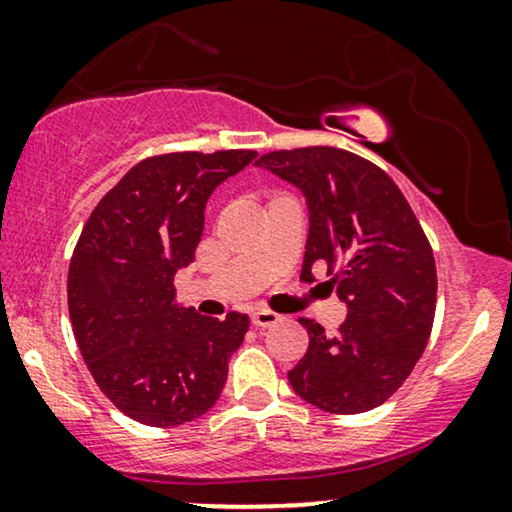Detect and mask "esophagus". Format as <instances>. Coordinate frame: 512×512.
<instances>
[{
	"label": "esophagus",
	"mask_w": 512,
	"mask_h": 512,
	"mask_svg": "<svg viewBox=\"0 0 512 512\" xmlns=\"http://www.w3.org/2000/svg\"><path fill=\"white\" fill-rule=\"evenodd\" d=\"M277 321H282L277 312H270V310H256L251 314V324L256 328H268V326H275Z\"/></svg>",
	"instance_id": "obj_1"
}]
</instances>
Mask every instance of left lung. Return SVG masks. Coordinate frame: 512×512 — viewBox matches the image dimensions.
<instances>
[{"mask_svg":"<svg viewBox=\"0 0 512 512\" xmlns=\"http://www.w3.org/2000/svg\"><path fill=\"white\" fill-rule=\"evenodd\" d=\"M300 188L310 235L300 279L326 265V284L347 319L326 335L300 317L310 345L289 382L303 401L331 415L373 410L408 380L436 314V261L401 188L382 167L335 146L270 151L256 160Z\"/></svg>","mask_w":512,"mask_h":512,"instance_id":"8db88e82","label":"left lung"}]
</instances>
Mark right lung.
<instances>
[{
    "instance_id": "right-lung-1",
    "label": "right lung",
    "mask_w": 512,
    "mask_h": 512,
    "mask_svg": "<svg viewBox=\"0 0 512 512\" xmlns=\"http://www.w3.org/2000/svg\"><path fill=\"white\" fill-rule=\"evenodd\" d=\"M254 158L247 149L146 158L81 230L67 277L74 338L102 394L135 422L167 429L219 401L249 317L179 307L174 275L193 263L209 195Z\"/></svg>"
}]
</instances>
